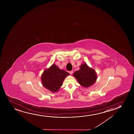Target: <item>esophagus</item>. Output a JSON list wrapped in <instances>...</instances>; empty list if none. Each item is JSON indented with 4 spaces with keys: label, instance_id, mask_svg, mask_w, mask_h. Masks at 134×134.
Returning <instances> with one entry per match:
<instances>
[{
    "label": "esophagus",
    "instance_id": "esophagus-1",
    "mask_svg": "<svg viewBox=\"0 0 134 134\" xmlns=\"http://www.w3.org/2000/svg\"><path fill=\"white\" fill-rule=\"evenodd\" d=\"M70 74L72 75V74L73 73V70H71V71H70Z\"/></svg>",
    "mask_w": 134,
    "mask_h": 134
}]
</instances>
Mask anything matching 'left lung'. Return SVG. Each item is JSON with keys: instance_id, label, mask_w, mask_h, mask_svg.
<instances>
[{"instance_id": "left-lung-1", "label": "left lung", "mask_w": 134, "mask_h": 134, "mask_svg": "<svg viewBox=\"0 0 134 134\" xmlns=\"http://www.w3.org/2000/svg\"><path fill=\"white\" fill-rule=\"evenodd\" d=\"M73 75L78 81L79 84L85 87L92 85L97 79L95 70L89 68L86 63L81 64L80 70L75 71Z\"/></svg>"}]
</instances>
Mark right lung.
<instances>
[{
  "label": "right lung",
  "instance_id": "1",
  "mask_svg": "<svg viewBox=\"0 0 134 134\" xmlns=\"http://www.w3.org/2000/svg\"><path fill=\"white\" fill-rule=\"evenodd\" d=\"M69 75L67 72L60 70L55 64H53L42 74L41 77L42 85L53 92H58L65 78Z\"/></svg>",
  "mask_w": 134,
  "mask_h": 134
}]
</instances>
